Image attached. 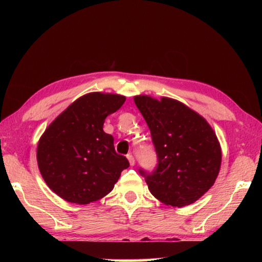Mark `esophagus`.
<instances>
[{
  "label": "esophagus",
  "instance_id": "34e87169",
  "mask_svg": "<svg viewBox=\"0 0 262 262\" xmlns=\"http://www.w3.org/2000/svg\"><path fill=\"white\" fill-rule=\"evenodd\" d=\"M127 158H128V161H129L130 166H134L135 165V158H134V156L129 154V155H127Z\"/></svg>",
  "mask_w": 262,
  "mask_h": 262
}]
</instances>
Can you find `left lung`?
Instances as JSON below:
<instances>
[{
    "mask_svg": "<svg viewBox=\"0 0 262 262\" xmlns=\"http://www.w3.org/2000/svg\"><path fill=\"white\" fill-rule=\"evenodd\" d=\"M134 101L151 133L157 167L140 168L155 198L184 207L199 200L219 176L222 151L209 123L178 100L135 96Z\"/></svg>",
    "mask_w": 262,
    "mask_h": 262,
    "instance_id": "obj_1",
    "label": "left lung"
}]
</instances>
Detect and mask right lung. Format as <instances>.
Segmentation results:
<instances>
[{
  "mask_svg": "<svg viewBox=\"0 0 262 262\" xmlns=\"http://www.w3.org/2000/svg\"><path fill=\"white\" fill-rule=\"evenodd\" d=\"M126 97L91 92L69 105L38 142L37 161L43 180L63 200L88 205L113 189L128 159L115 152L114 139L103 130L105 119Z\"/></svg>",
  "mask_w": 262,
  "mask_h": 262,
  "instance_id": "add662e5",
  "label": "right lung"
}]
</instances>
